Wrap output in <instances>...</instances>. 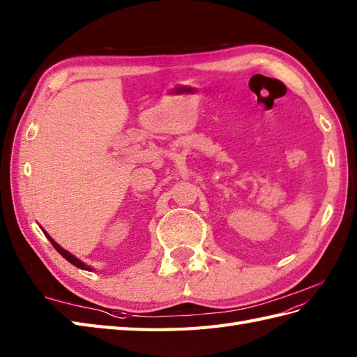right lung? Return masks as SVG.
<instances>
[{"instance_id": "add662e5", "label": "right lung", "mask_w": 357, "mask_h": 357, "mask_svg": "<svg viewBox=\"0 0 357 357\" xmlns=\"http://www.w3.org/2000/svg\"><path fill=\"white\" fill-rule=\"evenodd\" d=\"M43 233H45V231H43ZM45 236L48 238V241L51 242V244H53V247H54V248H56V250L59 251V253H60V255H62V256H63V257H65V259L68 260V262H71V264H73L74 266H77V268H82V269H86V271H93V268H92V266H89V265H86V264H83L80 259H77V257H75V256H73L71 253H68V251H66V250H63V248H62V247H60L59 244H56V242H54L53 239H51V238H50V234H47V233H45Z\"/></svg>"}]
</instances>
